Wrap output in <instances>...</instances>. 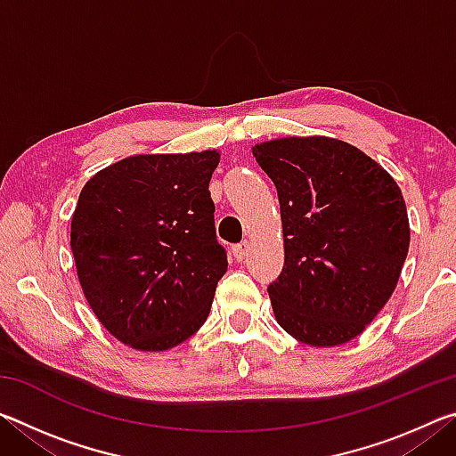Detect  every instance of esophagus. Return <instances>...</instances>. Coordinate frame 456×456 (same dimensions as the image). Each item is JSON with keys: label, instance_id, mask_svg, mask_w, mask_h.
I'll use <instances>...</instances> for the list:
<instances>
[{"label": "esophagus", "instance_id": "obj_1", "mask_svg": "<svg viewBox=\"0 0 456 456\" xmlns=\"http://www.w3.org/2000/svg\"><path fill=\"white\" fill-rule=\"evenodd\" d=\"M233 257L237 259V261H243L245 257H247V251H249V243L247 241H241V243H237V245H233Z\"/></svg>", "mask_w": 456, "mask_h": 456}]
</instances>
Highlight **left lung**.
<instances>
[{
  "instance_id": "1",
  "label": "left lung",
  "mask_w": 456,
  "mask_h": 456,
  "mask_svg": "<svg viewBox=\"0 0 456 456\" xmlns=\"http://www.w3.org/2000/svg\"><path fill=\"white\" fill-rule=\"evenodd\" d=\"M280 197L285 264L267 293L299 342L360 336L403 272L411 227L396 181L338 138L289 136L253 146Z\"/></svg>"
}]
</instances>
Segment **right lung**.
I'll use <instances>...</instances> for the list:
<instances>
[{
	"label": "right lung",
	"mask_w": 456,
	"mask_h": 456,
	"mask_svg": "<svg viewBox=\"0 0 456 456\" xmlns=\"http://www.w3.org/2000/svg\"><path fill=\"white\" fill-rule=\"evenodd\" d=\"M217 151L136 154L84 184L70 247L92 312L134 350L175 348L203 326L227 251L209 181Z\"/></svg>",
	"instance_id": "add662e5"
}]
</instances>
